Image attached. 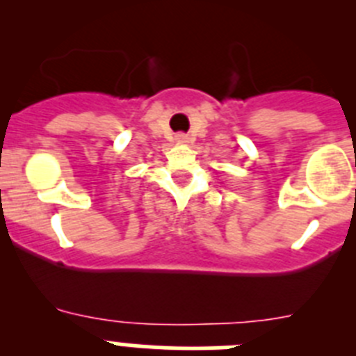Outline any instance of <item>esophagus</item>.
Returning <instances> with one entry per match:
<instances>
[{
  "instance_id": "1",
  "label": "esophagus",
  "mask_w": 356,
  "mask_h": 356,
  "mask_svg": "<svg viewBox=\"0 0 356 356\" xmlns=\"http://www.w3.org/2000/svg\"><path fill=\"white\" fill-rule=\"evenodd\" d=\"M178 140H181V143H187V135H178Z\"/></svg>"
}]
</instances>
